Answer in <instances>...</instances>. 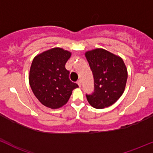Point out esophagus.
<instances>
[{"label":"esophagus","mask_w":153,"mask_h":153,"mask_svg":"<svg viewBox=\"0 0 153 153\" xmlns=\"http://www.w3.org/2000/svg\"><path fill=\"white\" fill-rule=\"evenodd\" d=\"M77 83H78V84L79 87H81V80H79V81L77 82Z\"/></svg>","instance_id":"1"}]
</instances>
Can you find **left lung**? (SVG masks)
<instances>
[{"label": "left lung", "instance_id": "left-lung-1", "mask_svg": "<svg viewBox=\"0 0 153 153\" xmlns=\"http://www.w3.org/2000/svg\"><path fill=\"white\" fill-rule=\"evenodd\" d=\"M94 77V90L86 94L89 103L97 109L113 105L125 91L128 70L123 59L106 50L97 48L86 52Z\"/></svg>", "mask_w": 153, "mask_h": 153}]
</instances>
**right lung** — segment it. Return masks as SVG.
<instances>
[{"mask_svg": "<svg viewBox=\"0 0 153 153\" xmlns=\"http://www.w3.org/2000/svg\"><path fill=\"white\" fill-rule=\"evenodd\" d=\"M71 53L54 48L35 56L29 72V84L33 93L46 107L56 109L67 102L77 83L70 80L65 68Z\"/></svg>", "mask_w": 153, "mask_h": 153, "instance_id": "obj_1", "label": "right lung"}]
</instances>
